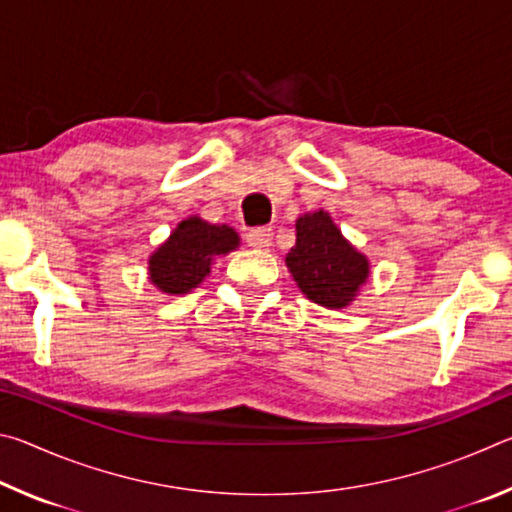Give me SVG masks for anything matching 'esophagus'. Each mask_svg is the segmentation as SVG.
<instances>
[{
  "label": "esophagus",
  "instance_id": "34e87169",
  "mask_svg": "<svg viewBox=\"0 0 512 512\" xmlns=\"http://www.w3.org/2000/svg\"><path fill=\"white\" fill-rule=\"evenodd\" d=\"M246 241H248L250 248H259V250L268 248V246H271V241H273V230L266 228V225H259V228H250L246 232Z\"/></svg>",
  "mask_w": 512,
  "mask_h": 512
}]
</instances>
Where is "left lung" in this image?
Returning <instances> with one entry per match:
<instances>
[{
  "instance_id": "left-lung-1",
  "label": "left lung",
  "mask_w": 512,
  "mask_h": 512,
  "mask_svg": "<svg viewBox=\"0 0 512 512\" xmlns=\"http://www.w3.org/2000/svg\"><path fill=\"white\" fill-rule=\"evenodd\" d=\"M287 266L302 293L327 309L350 305L368 277V259L343 239L323 210L296 221V246Z\"/></svg>"
}]
</instances>
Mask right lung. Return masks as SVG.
I'll list each match as a JSON object with an SVG mask.
<instances>
[{
	"mask_svg": "<svg viewBox=\"0 0 512 512\" xmlns=\"http://www.w3.org/2000/svg\"><path fill=\"white\" fill-rule=\"evenodd\" d=\"M239 246V235L228 225L207 223L192 216L171 232V237L149 259L151 282L164 293H187L210 273L216 255Z\"/></svg>",
	"mask_w": 512,
	"mask_h": 512,
	"instance_id": "1",
	"label": "right lung"
}]
</instances>
